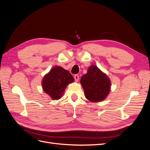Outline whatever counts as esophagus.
<instances>
[{
  "instance_id": "esophagus-1",
  "label": "esophagus",
  "mask_w": 150,
  "mask_h": 150,
  "mask_svg": "<svg viewBox=\"0 0 150 150\" xmlns=\"http://www.w3.org/2000/svg\"><path fill=\"white\" fill-rule=\"evenodd\" d=\"M74 78L76 82H78V81H79V76L78 74H76V75H74Z\"/></svg>"
}]
</instances>
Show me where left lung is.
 Masks as SVG:
<instances>
[{
    "mask_svg": "<svg viewBox=\"0 0 150 150\" xmlns=\"http://www.w3.org/2000/svg\"><path fill=\"white\" fill-rule=\"evenodd\" d=\"M80 83L86 98L91 102L103 101L111 91L110 79L95 65L89 67L87 73L81 78Z\"/></svg>",
    "mask_w": 150,
    "mask_h": 150,
    "instance_id": "8db88e82",
    "label": "left lung"
}]
</instances>
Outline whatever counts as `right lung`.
Wrapping results in <instances>:
<instances>
[{
    "mask_svg": "<svg viewBox=\"0 0 150 150\" xmlns=\"http://www.w3.org/2000/svg\"><path fill=\"white\" fill-rule=\"evenodd\" d=\"M74 81L70 72L61 66H56L45 74L41 81L43 91L52 100H58L64 94L68 84Z\"/></svg>",
    "mask_w": 150,
    "mask_h": 150,
    "instance_id": "1",
    "label": "right lung"
}]
</instances>
